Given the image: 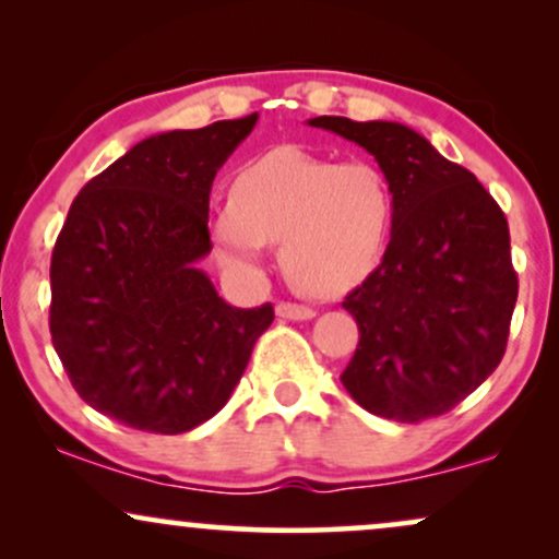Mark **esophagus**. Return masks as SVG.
I'll use <instances>...</instances> for the list:
<instances>
[{
  "label": "esophagus",
  "mask_w": 559,
  "mask_h": 559,
  "mask_svg": "<svg viewBox=\"0 0 559 559\" xmlns=\"http://www.w3.org/2000/svg\"><path fill=\"white\" fill-rule=\"evenodd\" d=\"M275 316L284 320H310L316 318V310L307 305H297V301H278L275 305Z\"/></svg>",
  "instance_id": "esophagus-1"
}]
</instances>
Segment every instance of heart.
<instances>
[{"label": "heart", "mask_w": 559, "mask_h": 559, "mask_svg": "<svg viewBox=\"0 0 559 559\" xmlns=\"http://www.w3.org/2000/svg\"><path fill=\"white\" fill-rule=\"evenodd\" d=\"M391 226L394 191L376 163L273 150L236 173L210 239L221 265L239 275L260 273L267 243L281 241L294 284L331 297L381 265Z\"/></svg>", "instance_id": "obj_1"}]
</instances>
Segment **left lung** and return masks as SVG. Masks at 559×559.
<instances>
[{
  "instance_id": "8db88e82",
  "label": "left lung",
  "mask_w": 559,
  "mask_h": 559,
  "mask_svg": "<svg viewBox=\"0 0 559 559\" xmlns=\"http://www.w3.org/2000/svg\"><path fill=\"white\" fill-rule=\"evenodd\" d=\"M307 123L360 144L394 191L386 254L342 301L360 329L344 389L378 418L444 415L504 355L518 299L507 217L471 170L413 128L336 115Z\"/></svg>"
}]
</instances>
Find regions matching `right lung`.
<instances>
[{
    "instance_id": "add662e5",
    "label": "right lung",
    "mask_w": 559,
    "mask_h": 559,
    "mask_svg": "<svg viewBox=\"0 0 559 559\" xmlns=\"http://www.w3.org/2000/svg\"><path fill=\"white\" fill-rule=\"evenodd\" d=\"M258 112L139 141L92 178L57 236L49 331L96 413L150 433H183L221 413L273 305L230 307L199 267L215 173Z\"/></svg>"
}]
</instances>
